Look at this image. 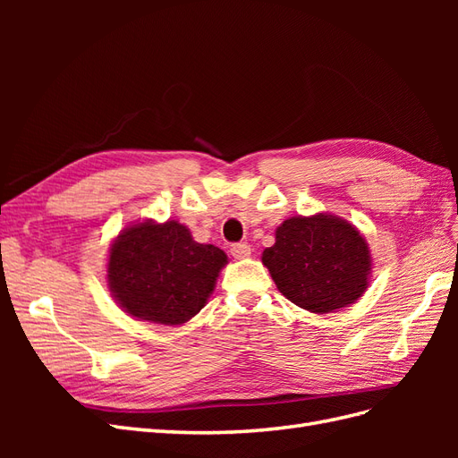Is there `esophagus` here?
I'll return each mask as SVG.
<instances>
[{
  "instance_id": "34e87169",
  "label": "esophagus",
  "mask_w": 458,
  "mask_h": 458,
  "mask_svg": "<svg viewBox=\"0 0 458 458\" xmlns=\"http://www.w3.org/2000/svg\"><path fill=\"white\" fill-rule=\"evenodd\" d=\"M231 254H233L234 259H244V258H248V256L252 254L250 244H246V242L233 244V246H231Z\"/></svg>"
}]
</instances>
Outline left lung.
Returning <instances> with one entry per match:
<instances>
[{"instance_id":"8db88e82","label":"left lung","mask_w":458,"mask_h":458,"mask_svg":"<svg viewBox=\"0 0 458 458\" xmlns=\"http://www.w3.org/2000/svg\"><path fill=\"white\" fill-rule=\"evenodd\" d=\"M261 261L281 294L311 313L348 308L369 286V246L361 233L336 216L286 219Z\"/></svg>"}]
</instances>
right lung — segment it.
<instances>
[{"label": "right lung", "mask_w": 458, "mask_h": 458, "mask_svg": "<svg viewBox=\"0 0 458 458\" xmlns=\"http://www.w3.org/2000/svg\"><path fill=\"white\" fill-rule=\"evenodd\" d=\"M227 256L192 241L177 221L126 227L110 246L106 279L120 308L141 321L182 325L210 298Z\"/></svg>", "instance_id": "obj_1"}]
</instances>
